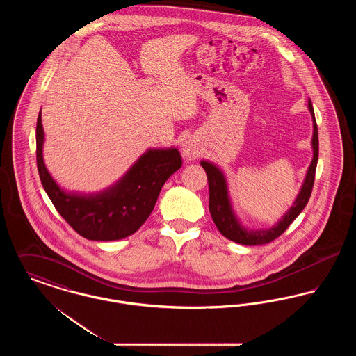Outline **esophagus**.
<instances>
[{"label":"esophagus","instance_id":"34e87169","mask_svg":"<svg viewBox=\"0 0 356 356\" xmlns=\"http://www.w3.org/2000/svg\"><path fill=\"white\" fill-rule=\"evenodd\" d=\"M183 154L186 156L188 160H195V159L197 157V151H196V148H195L192 144L186 143V144L183 145Z\"/></svg>","mask_w":356,"mask_h":356}]
</instances>
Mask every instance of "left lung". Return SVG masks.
I'll list each match as a JSON object with an SVG mask.
<instances>
[{
    "instance_id": "obj_1",
    "label": "left lung",
    "mask_w": 356,
    "mask_h": 356,
    "mask_svg": "<svg viewBox=\"0 0 356 356\" xmlns=\"http://www.w3.org/2000/svg\"><path fill=\"white\" fill-rule=\"evenodd\" d=\"M308 108H309V112L314 119V136H312L314 159H312V163L307 172L305 184L302 186V191H300L299 196L296 197L295 203L289 208V211L284 215V218L270 229L248 231V229L243 228V225L237 220L236 216L232 211L231 203H229L224 175L213 164H211L208 161H202V167L207 173L208 186H209V212H211L213 222L216 224V227L220 231L222 236H225L235 243H238V244H244V245L267 244V243H271L272 240H275L276 237L280 236L289 227V224L295 220L299 216V213L305 209V205L309 200L311 192H312V186L315 181V170H316V164H318V156H319L318 125H316L311 100L308 102Z\"/></svg>"
}]
</instances>
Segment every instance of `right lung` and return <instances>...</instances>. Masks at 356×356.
Listing matches in <instances>:
<instances>
[{
  "mask_svg": "<svg viewBox=\"0 0 356 356\" xmlns=\"http://www.w3.org/2000/svg\"><path fill=\"white\" fill-rule=\"evenodd\" d=\"M42 143L40 112L35 127L40 180L58 213L79 235L89 240L109 241L135 234L149 218L164 183L183 164L181 154L175 148L151 149L108 191L90 196L70 195L56 184L45 168Z\"/></svg>",
  "mask_w": 356,
  "mask_h": 356,
  "instance_id": "add662e5",
  "label": "right lung"
}]
</instances>
